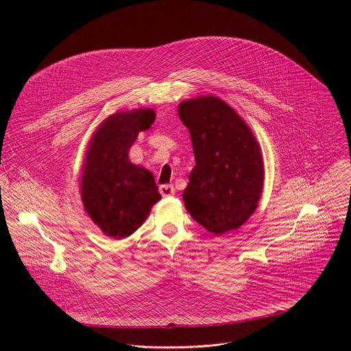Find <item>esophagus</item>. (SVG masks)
Segmentation results:
<instances>
[{"mask_svg": "<svg viewBox=\"0 0 351 351\" xmlns=\"http://www.w3.org/2000/svg\"><path fill=\"white\" fill-rule=\"evenodd\" d=\"M175 187L172 184H162L160 186V193L162 197H169V195H173L175 194Z\"/></svg>", "mask_w": 351, "mask_h": 351, "instance_id": "1", "label": "esophagus"}]
</instances>
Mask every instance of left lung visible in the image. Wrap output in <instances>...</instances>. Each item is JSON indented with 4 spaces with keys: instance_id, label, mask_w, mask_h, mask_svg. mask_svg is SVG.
<instances>
[{
    "instance_id": "8db88e82",
    "label": "left lung",
    "mask_w": 351,
    "mask_h": 351,
    "mask_svg": "<svg viewBox=\"0 0 351 351\" xmlns=\"http://www.w3.org/2000/svg\"><path fill=\"white\" fill-rule=\"evenodd\" d=\"M178 111L195 158L183 191L186 210L215 234L239 229L257 210L264 186V162L253 132L218 97L187 99Z\"/></svg>"
}]
</instances>
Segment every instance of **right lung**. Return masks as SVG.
<instances>
[{
    "label": "right lung",
    "instance_id": "right-lung-1",
    "mask_svg": "<svg viewBox=\"0 0 351 351\" xmlns=\"http://www.w3.org/2000/svg\"><path fill=\"white\" fill-rule=\"evenodd\" d=\"M153 110L108 117L94 132L83 164L82 202L87 215L107 236H130L147 219L161 194L153 173L129 161L138 132L152 128Z\"/></svg>",
    "mask_w": 351,
    "mask_h": 351
}]
</instances>
